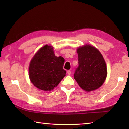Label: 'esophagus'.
Listing matches in <instances>:
<instances>
[{
	"instance_id": "esophagus-1",
	"label": "esophagus",
	"mask_w": 129,
	"mask_h": 129,
	"mask_svg": "<svg viewBox=\"0 0 129 129\" xmlns=\"http://www.w3.org/2000/svg\"><path fill=\"white\" fill-rule=\"evenodd\" d=\"M67 74L68 75H70L72 74V71L71 70H68L67 71Z\"/></svg>"
}]
</instances>
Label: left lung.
Here are the masks:
<instances>
[{"label": "left lung", "mask_w": 129, "mask_h": 129, "mask_svg": "<svg viewBox=\"0 0 129 129\" xmlns=\"http://www.w3.org/2000/svg\"><path fill=\"white\" fill-rule=\"evenodd\" d=\"M79 66L74 74L82 89L94 91L102 85L107 76L106 63L98 49L89 44L77 49Z\"/></svg>", "instance_id": "obj_1"}]
</instances>
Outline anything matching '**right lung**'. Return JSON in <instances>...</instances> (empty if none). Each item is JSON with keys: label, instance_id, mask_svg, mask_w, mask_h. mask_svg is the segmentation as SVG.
<instances>
[{"label": "right lung", "instance_id": "right-lung-1", "mask_svg": "<svg viewBox=\"0 0 129 129\" xmlns=\"http://www.w3.org/2000/svg\"><path fill=\"white\" fill-rule=\"evenodd\" d=\"M65 59L56 56L54 48L47 44L40 48L33 57L29 68V78L38 89L50 91L64 78Z\"/></svg>", "mask_w": 129, "mask_h": 129}]
</instances>
